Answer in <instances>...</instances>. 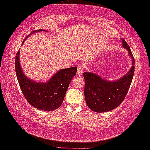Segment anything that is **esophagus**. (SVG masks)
Masks as SVG:
<instances>
[{"label": "esophagus", "mask_w": 150, "mask_h": 150, "mask_svg": "<svg viewBox=\"0 0 150 150\" xmlns=\"http://www.w3.org/2000/svg\"><path fill=\"white\" fill-rule=\"evenodd\" d=\"M83 66L81 65H79L78 67V70H77V74L78 76H81L83 74Z\"/></svg>", "instance_id": "34e87169"}]
</instances>
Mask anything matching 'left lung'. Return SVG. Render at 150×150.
I'll list each match as a JSON object with an SVG mask.
<instances>
[{
	"mask_svg": "<svg viewBox=\"0 0 150 150\" xmlns=\"http://www.w3.org/2000/svg\"><path fill=\"white\" fill-rule=\"evenodd\" d=\"M122 42L133 59V66L126 75L115 81H108L95 74L83 73L85 102L93 111L107 112L117 108L129 91L135 72V59L126 41L122 39Z\"/></svg>",
	"mask_w": 150,
	"mask_h": 150,
	"instance_id": "8db88e82",
	"label": "left lung"
}]
</instances>
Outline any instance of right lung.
<instances>
[{"instance_id":"add662e5","label":"right lung","mask_w":150,"mask_h":150,"mask_svg":"<svg viewBox=\"0 0 150 150\" xmlns=\"http://www.w3.org/2000/svg\"><path fill=\"white\" fill-rule=\"evenodd\" d=\"M39 31L44 30H34L26 38L33 32ZM24 41L25 39L23 42ZM76 72V67L63 69L56 72L47 83H37L24 75L19 62V50L15 56V72L24 97L30 105L43 111H52L59 108L71 79L74 77Z\"/></svg>"}]
</instances>
